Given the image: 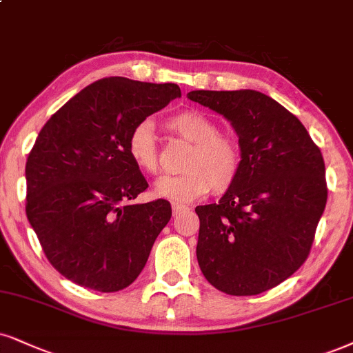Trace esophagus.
Masks as SVG:
<instances>
[{
    "label": "esophagus",
    "mask_w": 353,
    "mask_h": 353,
    "mask_svg": "<svg viewBox=\"0 0 353 353\" xmlns=\"http://www.w3.org/2000/svg\"><path fill=\"white\" fill-rule=\"evenodd\" d=\"M172 210H173V216H178V214H181V212L188 211V206H185V204L173 203V204H172Z\"/></svg>",
    "instance_id": "obj_1"
}]
</instances>
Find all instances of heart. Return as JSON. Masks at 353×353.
Wrapping results in <instances>:
<instances>
[{
	"label": "heart",
	"instance_id": "obj_1",
	"mask_svg": "<svg viewBox=\"0 0 353 353\" xmlns=\"http://www.w3.org/2000/svg\"><path fill=\"white\" fill-rule=\"evenodd\" d=\"M167 128L193 143V147L183 160L185 172L176 176L160 178L154 188L155 196L188 203L210 193L211 188L217 194L232 188L242 170V149L236 139L221 134L216 121L196 110L172 116ZM128 154L142 172L149 175L160 172V147L150 121H141L130 130Z\"/></svg>",
	"mask_w": 353,
	"mask_h": 353
}]
</instances>
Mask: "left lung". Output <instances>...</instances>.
I'll return each mask as SVG.
<instances>
[{"mask_svg":"<svg viewBox=\"0 0 353 353\" xmlns=\"http://www.w3.org/2000/svg\"><path fill=\"white\" fill-rule=\"evenodd\" d=\"M230 121L242 149L237 181L198 206L204 278L232 296L280 285L306 262L327 201L324 159L301 121L255 90L190 91Z\"/></svg>","mask_w":353,"mask_h":353,"instance_id":"8db88e82","label":"left lung"}]
</instances>
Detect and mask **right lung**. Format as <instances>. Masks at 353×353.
Here are the masks:
<instances>
[{"instance_id":"right-lung-1","label":"right lung","mask_w":353,"mask_h":353,"mask_svg":"<svg viewBox=\"0 0 353 353\" xmlns=\"http://www.w3.org/2000/svg\"><path fill=\"white\" fill-rule=\"evenodd\" d=\"M178 97L175 83L103 78L41 129L26 162V214L47 260L67 280L114 293L145 267L172 206L165 199L132 203L149 183L130 160L128 137Z\"/></svg>"}]
</instances>
